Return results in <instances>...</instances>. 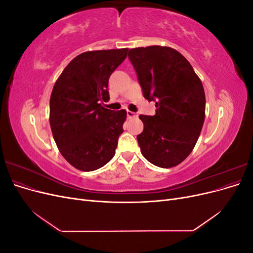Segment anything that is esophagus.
I'll list each match as a JSON object with an SVG mask.
<instances>
[{
	"mask_svg": "<svg viewBox=\"0 0 253 253\" xmlns=\"http://www.w3.org/2000/svg\"><path fill=\"white\" fill-rule=\"evenodd\" d=\"M126 115H127V118H136L137 117V114H135L134 112H131V111H127L126 112Z\"/></svg>",
	"mask_w": 253,
	"mask_h": 253,
	"instance_id": "1",
	"label": "esophagus"
}]
</instances>
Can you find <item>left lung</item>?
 Returning a JSON list of instances; mask_svg holds the SVG:
<instances>
[{"mask_svg":"<svg viewBox=\"0 0 253 253\" xmlns=\"http://www.w3.org/2000/svg\"><path fill=\"white\" fill-rule=\"evenodd\" d=\"M143 96L156 101L154 116L140 115L137 136L141 154L159 168L182 163L192 152L205 121L203 83L189 61L176 49L153 45L129 49Z\"/></svg>","mask_w":253,"mask_h":253,"instance_id":"1","label":"left lung"}]
</instances>
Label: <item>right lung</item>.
Listing matches in <instances>:
<instances>
[{
  "label": "right lung",
  "instance_id": "obj_1",
  "mask_svg": "<svg viewBox=\"0 0 253 253\" xmlns=\"http://www.w3.org/2000/svg\"><path fill=\"white\" fill-rule=\"evenodd\" d=\"M128 48L90 50L74 58L53 85L49 124L62 156L74 168L100 169L115 155L124 132L126 111L113 112L100 101L109 99V78L124 62Z\"/></svg>",
  "mask_w": 253,
  "mask_h": 253
}]
</instances>
